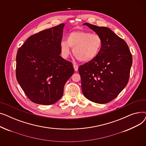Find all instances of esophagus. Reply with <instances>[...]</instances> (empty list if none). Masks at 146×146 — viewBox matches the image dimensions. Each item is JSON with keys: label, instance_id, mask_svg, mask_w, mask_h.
I'll use <instances>...</instances> for the list:
<instances>
[{"label": "esophagus", "instance_id": "34e87169", "mask_svg": "<svg viewBox=\"0 0 146 146\" xmlns=\"http://www.w3.org/2000/svg\"><path fill=\"white\" fill-rule=\"evenodd\" d=\"M73 67H74V70H75L76 72L78 70L79 66H78L77 64H73Z\"/></svg>", "mask_w": 146, "mask_h": 146}]
</instances>
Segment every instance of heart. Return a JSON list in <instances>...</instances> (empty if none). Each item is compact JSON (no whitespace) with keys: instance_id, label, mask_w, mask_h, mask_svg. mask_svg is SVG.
Listing matches in <instances>:
<instances>
[{"instance_id":"1","label":"heart","mask_w":146,"mask_h":146,"mask_svg":"<svg viewBox=\"0 0 146 146\" xmlns=\"http://www.w3.org/2000/svg\"><path fill=\"white\" fill-rule=\"evenodd\" d=\"M102 45V38L98 34L79 31L69 34L67 41H61L60 47L63 58L70 54L71 47L76 58L82 62H89L96 57Z\"/></svg>"}]
</instances>
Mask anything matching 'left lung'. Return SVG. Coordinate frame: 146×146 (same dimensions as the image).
<instances>
[{
    "label": "left lung",
    "mask_w": 146,
    "mask_h": 146,
    "mask_svg": "<svg viewBox=\"0 0 146 146\" xmlns=\"http://www.w3.org/2000/svg\"><path fill=\"white\" fill-rule=\"evenodd\" d=\"M86 25L102 38L96 57L79 67L83 94L89 101L106 104L115 98L127 86L133 63L125 41L109 28Z\"/></svg>",
    "instance_id": "1"
}]
</instances>
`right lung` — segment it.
I'll list each match as a JSON object with an SVG mask.
<instances>
[{
	"label": "right lung",
	"instance_id": "right-lung-1",
	"mask_svg": "<svg viewBox=\"0 0 146 146\" xmlns=\"http://www.w3.org/2000/svg\"><path fill=\"white\" fill-rule=\"evenodd\" d=\"M64 25L29 36L18 50L17 79L34 103L49 105L57 102L74 73L72 63L60 56Z\"/></svg>",
	"mask_w": 146,
	"mask_h": 146
}]
</instances>
